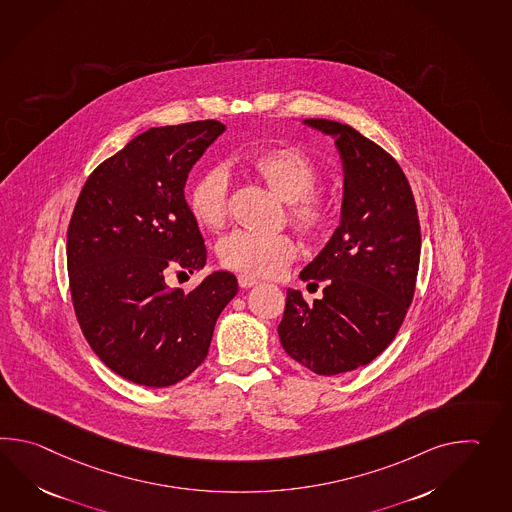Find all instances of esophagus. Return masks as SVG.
<instances>
[{
    "instance_id": "1",
    "label": "esophagus",
    "mask_w": 512,
    "mask_h": 512,
    "mask_svg": "<svg viewBox=\"0 0 512 512\" xmlns=\"http://www.w3.org/2000/svg\"><path fill=\"white\" fill-rule=\"evenodd\" d=\"M239 284L240 288H251V286L259 284V279H255V277H251V275H246V273H240Z\"/></svg>"
}]
</instances>
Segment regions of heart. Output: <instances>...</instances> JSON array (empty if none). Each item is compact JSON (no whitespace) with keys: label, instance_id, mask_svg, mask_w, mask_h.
I'll list each match as a JSON object with an SVG mask.
<instances>
[{"label":"heart","instance_id":"b5f03b06","mask_svg":"<svg viewBox=\"0 0 512 512\" xmlns=\"http://www.w3.org/2000/svg\"><path fill=\"white\" fill-rule=\"evenodd\" d=\"M250 169L264 185L290 204L288 216L305 235L318 237L332 224L334 209L329 198L314 193L318 167L305 152L294 147L261 150L250 158ZM228 172L211 167L202 172L187 194L194 220L207 229L224 226L228 218ZM220 262L237 272L257 277H273L297 257V244L284 233L262 235L233 231L218 244Z\"/></svg>","mask_w":512,"mask_h":512}]
</instances>
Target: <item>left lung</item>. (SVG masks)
Wrapping results in <instances>:
<instances>
[{
	"label": "left lung",
	"instance_id": "left-lung-1",
	"mask_svg": "<svg viewBox=\"0 0 512 512\" xmlns=\"http://www.w3.org/2000/svg\"><path fill=\"white\" fill-rule=\"evenodd\" d=\"M303 125L338 148L340 226L299 273L325 281L323 297L307 303L288 288L277 332L290 358L316 375H340L373 362L400 329L415 294L421 226L408 180L384 148L329 119Z\"/></svg>",
	"mask_w": 512,
	"mask_h": 512
}]
</instances>
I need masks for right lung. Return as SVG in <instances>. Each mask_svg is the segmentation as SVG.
I'll return each mask as SVG.
<instances>
[{"label":"right lung","mask_w":512,"mask_h":512,"mask_svg":"<svg viewBox=\"0 0 512 512\" xmlns=\"http://www.w3.org/2000/svg\"><path fill=\"white\" fill-rule=\"evenodd\" d=\"M224 132L218 121H194L139 134L91 172L71 216L69 288L80 329L104 364L139 386L169 387L191 375L239 292L229 272L207 275L187 294L165 281L169 270L205 266L183 189Z\"/></svg>","instance_id":"add662e5"}]
</instances>
